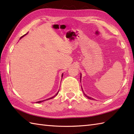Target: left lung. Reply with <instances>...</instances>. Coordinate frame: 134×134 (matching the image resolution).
<instances>
[{
    "label": "left lung",
    "mask_w": 134,
    "mask_h": 134,
    "mask_svg": "<svg viewBox=\"0 0 134 134\" xmlns=\"http://www.w3.org/2000/svg\"><path fill=\"white\" fill-rule=\"evenodd\" d=\"M84 94H85V96H86V97H87V98H89V99H93V98H91V97H89V96H86V94H85V93H84Z\"/></svg>",
    "instance_id": "1"
}]
</instances>
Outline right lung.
<instances>
[{"instance_id": "obj_1", "label": "right lung", "mask_w": 134, "mask_h": 134, "mask_svg": "<svg viewBox=\"0 0 134 134\" xmlns=\"http://www.w3.org/2000/svg\"><path fill=\"white\" fill-rule=\"evenodd\" d=\"M27 34V33H26ZM25 35H24V36H22V37H21V38H21L22 37H23L25 36ZM62 77H63V74H62ZM58 93H59V92H58V93H57L56 94V96L57 95V94H58ZM56 96H53V97H51V98H48V99H46V100H48V99H52V98H53V97H55ZM45 101V100H43V101H38V102H37V103H40V102H42V101Z\"/></svg>"}]
</instances>
